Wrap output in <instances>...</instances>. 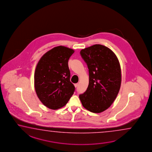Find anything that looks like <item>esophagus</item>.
<instances>
[{
	"mask_svg": "<svg viewBox=\"0 0 152 152\" xmlns=\"http://www.w3.org/2000/svg\"><path fill=\"white\" fill-rule=\"evenodd\" d=\"M75 87V88H76V87H78V83L75 84H74Z\"/></svg>",
	"mask_w": 152,
	"mask_h": 152,
	"instance_id": "34e87169",
	"label": "esophagus"
}]
</instances>
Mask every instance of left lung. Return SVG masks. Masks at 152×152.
Instances as JSON below:
<instances>
[{
	"mask_svg": "<svg viewBox=\"0 0 152 152\" xmlns=\"http://www.w3.org/2000/svg\"><path fill=\"white\" fill-rule=\"evenodd\" d=\"M81 56L89 69V85L79 95L88 110L99 113L114 102L120 89L121 70L116 56L108 48L101 44L81 50Z\"/></svg>",
	"mask_w": 152,
	"mask_h": 152,
	"instance_id": "obj_1",
	"label": "left lung"
}]
</instances>
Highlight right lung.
<instances>
[{"label": "right lung", "instance_id": "obj_1", "mask_svg": "<svg viewBox=\"0 0 152 152\" xmlns=\"http://www.w3.org/2000/svg\"><path fill=\"white\" fill-rule=\"evenodd\" d=\"M74 50L64 46L55 47L42 56L36 66L34 89L38 99L51 109L61 108L74 93L70 81L68 61Z\"/></svg>", "mask_w": 152, "mask_h": 152}]
</instances>
